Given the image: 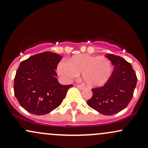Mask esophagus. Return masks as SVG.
Segmentation results:
<instances>
[{"label": "esophagus", "instance_id": "esophagus-1", "mask_svg": "<svg viewBox=\"0 0 148 148\" xmlns=\"http://www.w3.org/2000/svg\"><path fill=\"white\" fill-rule=\"evenodd\" d=\"M77 87L79 89V90H84V89L85 88L83 86H82V85H77Z\"/></svg>", "mask_w": 148, "mask_h": 148}]
</instances>
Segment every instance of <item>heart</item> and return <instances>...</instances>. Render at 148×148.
I'll use <instances>...</instances> for the list:
<instances>
[{"instance_id":"heart-1","label":"heart","mask_w":148,"mask_h":148,"mask_svg":"<svg viewBox=\"0 0 148 148\" xmlns=\"http://www.w3.org/2000/svg\"><path fill=\"white\" fill-rule=\"evenodd\" d=\"M112 66L110 60L104 56L79 54L68 60L60 61L57 65V73L66 82H70L82 73V77L87 86L100 87L110 79Z\"/></svg>"}]
</instances>
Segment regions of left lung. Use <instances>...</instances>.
Wrapping results in <instances>:
<instances>
[{"label":"left lung","mask_w":148,"mask_h":148,"mask_svg":"<svg viewBox=\"0 0 148 148\" xmlns=\"http://www.w3.org/2000/svg\"><path fill=\"white\" fill-rule=\"evenodd\" d=\"M114 65L108 82L101 87L92 88V96L87 101L90 108L105 115H112L125 108L132 99L137 77L131 64L123 58L107 53Z\"/></svg>","instance_id":"left-lung-1"}]
</instances>
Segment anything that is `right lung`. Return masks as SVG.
Masks as SVG:
<instances>
[{"instance_id":"obj_1","label":"right lung","mask_w":148,"mask_h":148,"mask_svg":"<svg viewBox=\"0 0 148 148\" xmlns=\"http://www.w3.org/2000/svg\"><path fill=\"white\" fill-rule=\"evenodd\" d=\"M62 56L46 51L20 64L14 78V95L25 110L36 115L48 114L61 104L72 84H60L57 65Z\"/></svg>"}]
</instances>
